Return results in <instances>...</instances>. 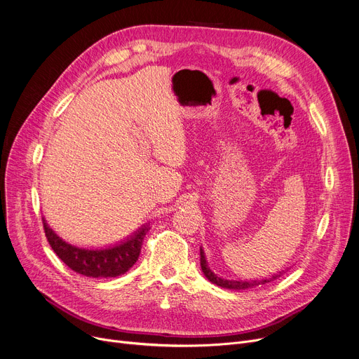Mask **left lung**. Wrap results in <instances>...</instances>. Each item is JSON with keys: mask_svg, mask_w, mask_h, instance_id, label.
<instances>
[{"mask_svg": "<svg viewBox=\"0 0 359 359\" xmlns=\"http://www.w3.org/2000/svg\"><path fill=\"white\" fill-rule=\"evenodd\" d=\"M200 265H201V269L204 272L205 278L213 283L222 288H227V290H246V288H252V287H257V285H262V284H266V283H271L273 280H277L281 272L277 273V276H272L271 278H264V280H252V281H238V280H226V278H222L219 276H216V273L210 269L207 261H205V255H204V250L203 248H200Z\"/></svg>", "mask_w": 359, "mask_h": 359, "instance_id": "8db88e82", "label": "left lung"}]
</instances>
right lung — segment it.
<instances>
[{
    "instance_id": "right-lung-1",
    "label": "right lung",
    "mask_w": 359,
    "mask_h": 359,
    "mask_svg": "<svg viewBox=\"0 0 359 359\" xmlns=\"http://www.w3.org/2000/svg\"><path fill=\"white\" fill-rule=\"evenodd\" d=\"M45 233L55 254L72 271L93 278L118 277L128 272L139 258L142 242L149 224L142 226L126 241L109 248H78L59 238L43 219Z\"/></svg>"
}]
</instances>
